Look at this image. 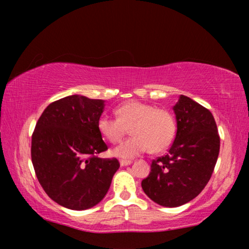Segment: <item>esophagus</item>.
I'll return each instance as SVG.
<instances>
[{"label": "esophagus", "mask_w": 249, "mask_h": 249, "mask_svg": "<svg viewBox=\"0 0 249 249\" xmlns=\"http://www.w3.org/2000/svg\"><path fill=\"white\" fill-rule=\"evenodd\" d=\"M130 163H132V161H130V160H120V165L122 167L128 166V165H130Z\"/></svg>", "instance_id": "obj_1"}]
</instances>
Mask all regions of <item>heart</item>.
<instances>
[{"instance_id": "obj_1", "label": "heart", "mask_w": 249, "mask_h": 249, "mask_svg": "<svg viewBox=\"0 0 249 249\" xmlns=\"http://www.w3.org/2000/svg\"><path fill=\"white\" fill-rule=\"evenodd\" d=\"M117 117L103 114L98 128L103 137L119 144L132 129L134 136L113 150L116 157L134 158L153 148L161 151L171 145L176 136V122L169 111L153 105L129 101L116 108Z\"/></svg>"}]
</instances>
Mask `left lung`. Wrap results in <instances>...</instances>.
<instances>
[{
  "mask_svg": "<svg viewBox=\"0 0 249 249\" xmlns=\"http://www.w3.org/2000/svg\"><path fill=\"white\" fill-rule=\"evenodd\" d=\"M177 134L168 154L151 162L142 188L167 208L183 205L200 195L213 174L220 153L215 120L208 108L185 95L174 107Z\"/></svg>",
  "mask_w": 249,
  "mask_h": 249,
  "instance_id": "obj_1",
  "label": "left lung"
}]
</instances>
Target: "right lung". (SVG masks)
Returning a JSON list of instances; mask_svg holds the SVG:
<instances>
[{"instance_id": "right-lung-1", "label": "right lung", "mask_w": 249, "mask_h": 249, "mask_svg": "<svg viewBox=\"0 0 249 249\" xmlns=\"http://www.w3.org/2000/svg\"><path fill=\"white\" fill-rule=\"evenodd\" d=\"M103 100L74 94L50 103L32 136V162L45 192L70 210L93 208L107 195L120 162L99 132Z\"/></svg>"}]
</instances>
